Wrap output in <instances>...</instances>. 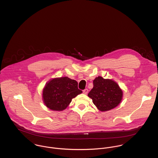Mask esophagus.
I'll return each mask as SVG.
<instances>
[{
	"instance_id": "1",
	"label": "esophagus",
	"mask_w": 158,
	"mask_h": 158,
	"mask_svg": "<svg viewBox=\"0 0 158 158\" xmlns=\"http://www.w3.org/2000/svg\"><path fill=\"white\" fill-rule=\"evenodd\" d=\"M83 92L85 94H87L88 92V89H85V90H83Z\"/></svg>"
}]
</instances>
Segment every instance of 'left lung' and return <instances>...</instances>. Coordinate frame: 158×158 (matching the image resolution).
I'll list each match as a JSON object with an SVG mask.
<instances>
[{
	"instance_id": "1",
	"label": "left lung",
	"mask_w": 158,
	"mask_h": 158,
	"mask_svg": "<svg viewBox=\"0 0 158 158\" xmlns=\"http://www.w3.org/2000/svg\"><path fill=\"white\" fill-rule=\"evenodd\" d=\"M93 85L88 96L98 110L110 111L120 104L123 92L116 82L98 77L94 80Z\"/></svg>"
}]
</instances>
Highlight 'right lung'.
I'll list each match as a JSON object with an SVG mask.
<instances>
[{"label": "right lung", "mask_w": 158, "mask_h": 158, "mask_svg": "<svg viewBox=\"0 0 158 158\" xmlns=\"http://www.w3.org/2000/svg\"><path fill=\"white\" fill-rule=\"evenodd\" d=\"M82 90L78 88V83L68 77L56 78L45 85L43 98L45 106L53 111H63L70 104L72 99Z\"/></svg>", "instance_id": "1"}]
</instances>
